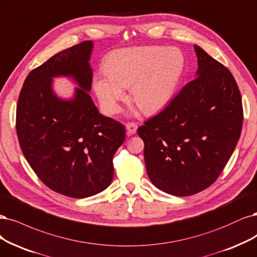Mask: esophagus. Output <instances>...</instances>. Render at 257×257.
Listing matches in <instances>:
<instances>
[{
    "mask_svg": "<svg viewBox=\"0 0 257 257\" xmlns=\"http://www.w3.org/2000/svg\"><path fill=\"white\" fill-rule=\"evenodd\" d=\"M125 127H126V131H127L128 134H136V132H137V124H136V123L128 122V123H126Z\"/></svg>",
    "mask_w": 257,
    "mask_h": 257,
    "instance_id": "obj_1",
    "label": "esophagus"
}]
</instances>
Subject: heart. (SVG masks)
<instances>
[{
  "label": "heart",
  "mask_w": 257,
  "mask_h": 257,
  "mask_svg": "<svg viewBox=\"0 0 257 257\" xmlns=\"http://www.w3.org/2000/svg\"><path fill=\"white\" fill-rule=\"evenodd\" d=\"M185 66L183 53L175 48L144 46L123 48L105 57V73L95 74L93 90L103 109L119 110L130 87L131 100L141 112L153 114L171 101Z\"/></svg>",
  "instance_id": "obj_1"
}]
</instances>
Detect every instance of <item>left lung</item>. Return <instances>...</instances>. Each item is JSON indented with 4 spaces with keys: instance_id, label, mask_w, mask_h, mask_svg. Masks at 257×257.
Here are the masks:
<instances>
[{
    "instance_id": "left-lung-1",
    "label": "left lung",
    "mask_w": 257,
    "mask_h": 257,
    "mask_svg": "<svg viewBox=\"0 0 257 257\" xmlns=\"http://www.w3.org/2000/svg\"><path fill=\"white\" fill-rule=\"evenodd\" d=\"M196 78L137 133L145 141V163L155 187L187 197L213 184L240 137L242 102L232 73L194 46Z\"/></svg>"
}]
</instances>
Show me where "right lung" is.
I'll return each instance as SVG.
<instances>
[{"label": "right lung", "mask_w": 257, "mask_h": 257, "mask_svg": "<svg viewBox=\"0 0 257 257\" xmlns=\"http://www.w3.org/2000/svg\"><path fill=\"white\" fill-rule=\"evenodd\" d=\"M92 49V41H83L32 70L17 104V135L26 161L49 188L76 199L108 187L112 157L125 139L124 125L101 114L88 93ZM59 76L78 84L71 99L54 92L52 78Z\"/></svg>", "instance_id": "obj_1"}]
</instances>
